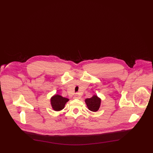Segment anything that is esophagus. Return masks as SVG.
I'll return each instance as SVG.
<instances>
[{
    "instance_id": "1",
    "label": "esophagus",
    "mask_w": 153,
    "mask_h": 153,
    "mask_svg": "<svg viewBox=\"0 0 153 153\" xmlns=\"http://www.w3.org/2000/svg\"><path fill=\"white\" fill-rule=\"evenodd\" d=\"M80 98H81V96L79 94H76L73 96V99H80Z\"/></svg>"
}]
</instances>
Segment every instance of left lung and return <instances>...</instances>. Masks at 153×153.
I'll list each match as a JSON object with an SVG mask.
<instances>
[{
  "instance_id": "1",
  "label": "left lung",
  "mask_w": 153,
  "mask_h": 153,
  "mask_svg": "<svg viewBox=\"0 0 153 153\" xmlns=\"http://www.w3.org/2000/svg\"><path fill=\"white\" fill-rule=\"evenodd\" d=\"M85 101L88 109L90 111L96 112L99 109L101 103V100L97 96L94 95L91 98L85 99Z\"/></svg>"
}]
</instances>
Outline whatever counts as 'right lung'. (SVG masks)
<instances>
[{
	"instance_id": "obj_1",
	"label": "right lung",
	"mask_w": 153,
	"mask_h": 153,
	"mask_svg": "<svg viewBox=\"0 0 153 153\" xmlns=\"http://www.w3.org/2000/svg\"><path fill=\"white\" fill-rule=\"evenodd\" d=\"M69 99L60 95H55L51 98V104L53 109L56 111H61L64 108L66 102Z\"/></svg>"
}]
</instances>
